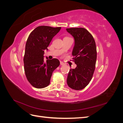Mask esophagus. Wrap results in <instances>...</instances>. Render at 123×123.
I'll return each instance as SVG.
<instances>
[{"label": "esophagus", "instance_id": "esophagus-1", "mask_svg": "<svg viewBox=\"0 0 123 123\" xmlns=\"http://www.w3.org/2000/svg\"><path fill=\"white\" fill-rule=\"evenodd\" d=\"M60 64H61L62 66H63V65H64V63L63 62H60Z\"/></svg>", "mask_w": 123, "mask_h": 123}]
</instances>
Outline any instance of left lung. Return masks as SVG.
I'll use <instances>...</instances> for the list:
<instances>
[{"label":"left lung","mask_w":123,"mask_h":123,"mask_svg":"<svg viewBox=\"0 0 123 123\" xmlns=\"http://www.w3.org/2000/svg\"><path fill=\"white\" fill-rule=\"evenodd\" d=\"M66 30L75 41L72 54L77 65L75 69L70 70L67 82L74 90H81L90 83L94 72L97 57L95 42L85 28H72Z\"/></svg>","instance_id":"8db88e82"}]
</instances>
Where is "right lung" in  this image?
I'll list each match as a JSON object with an SVG mask.
<instances>
[{
	"instance_id": "add662e5",
	"label": "right lung",
	"mask_w": 123,
	"mask_h": 123,
	"mask_svg": "<svg viewBox=\"0 0 123 123\" xmlns=\"http://www.w3.org/2000/svg\"><path fill=\"white\" fill-rule=\"evenodd\" d=\"M61 27L39 26L29 35L25 44L24 58V69L29 82L33 87L41 89L50 84L54 70L60 64L58 59L44 60V50L53 37L60 31Z\"/></svg>"
}]
</instances>
